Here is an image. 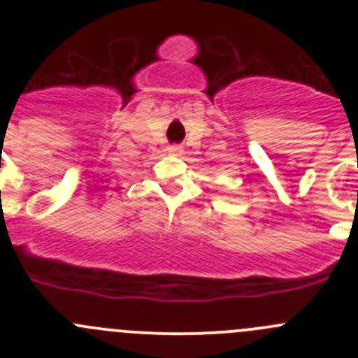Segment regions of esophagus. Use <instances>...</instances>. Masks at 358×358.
Returning <instances> with one entry per match:
<instances>
[{
  "instance_id": "obj_1",
  "label": "esophagus",
  "mask_w": 358,
  "mask_h": 358,
  "mask_svg": "<svg viewBox=\"0 0 358 358\" xmlns=\"http://www.w3.org/2000/svg\"><path fill=\"white\" fill-rule=\"evenodd\" d=\"M168 152L171 154H176V156H180V154L183 152V147L178 145V143H173V145L168 147Z\"/></svg>"
}]
</instances>
